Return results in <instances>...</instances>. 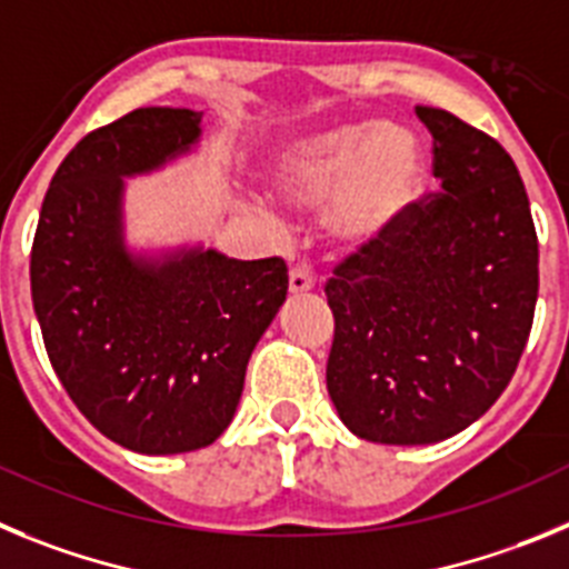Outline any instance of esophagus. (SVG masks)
<instances>
[{"label": "esophagus", "mask_w": 569, "mask_h": 569, "mask_svg": "<svg viewBox=\"0 0 569 569\" xmlns=\"http://www.w3.org/2000/svg\"><path fill=\"white\" fill-rule=\"evenodd\" d=\"M315 289V274H311L309 266H295L289 272V291L291 295H306V291Z\"/></svg>", "instance_id": "1"}]
</instances>
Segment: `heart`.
<instances>
[{"label":"heart","instance_id":"b5f03b06","mask_svg":"<svg viewBox=\"0 0 569 569\" xmlns=\"http://www.w3.org/2000/svg\"><path fill=\"white\" fill-rule=\"evenodd\" d=\"M425 178L419 138L380 121L342 127L286 147L274 189L291 207L329 201V227L348 243L382 240L417 201Z\"/></svg>","mask_w":569,"mask_h":569}]
</instances>
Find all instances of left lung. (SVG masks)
I'll use <instances>...</instances> for the list:
<instances>
[{
    "label": "left lung",
    "instance_id": "8db88e82",
    "mask_svg": "<svg viewBox=\"0 0 569 569\" xmlns=\"http://www.w3.org/2000/svg\"><path fill=\"white\" fill-rule=\"evenodd\" d=\"M439 192L326 283L335 342L326 386L351 433L431 445L482 417L521 360L539 297L525 183L496 138L417 107Z\"/></svg>",
    "mask_w": 569,
    "mask_h": 569
}]
</instances>
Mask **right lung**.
I'll return each instance as SVG.
<instances>
[{
	"label": "right lung",
	"instance_id": "1",
	"mask_svg": "<svg viewBox=\"0 0 569 569\" xmlns=\"http://www.w3.org/2000/svg\"><path fill=\"white\" fill-rule=\"evenodd\" d=\"M201 116L138 107L87 132L50 181L30 252L56 377L93 428L147 457L207 448L227 431L249 357L289 291L280 258L127 249L124 178L192 150Z\"/></svg>",
	"mask_w": 569,
	"mask_h": 569
}]
</instances>
